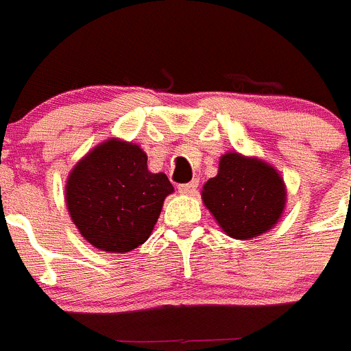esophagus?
<instances>
[{"label":"esophagus","instance_id":"1","mask_svg":"<svg viewBox=\"0 0 351 351\" xmlns=\"http://www.w3.org/2000/svg\"><path fill=\"white\" fill-rule=\"evenodd\" d=\"M197 186H199V180H192V182L189 183H180L178 185V191L180 194H195V191H197Z\"/></svg>","mask_w":351,"mask_h":351}]
</instances>
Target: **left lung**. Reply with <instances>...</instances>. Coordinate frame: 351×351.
I'll return each instance as SVG.
<instances>
[{
  "instance_id": "8db88e82",
  "label": "left lung",
  "mask_w": 351,
  "mask_h": 351,
  "mask_svg": "<svg viewBox=\"0 0 351 351\" xmlns=\"http://www.w3.org/2000/svg\"><path fill=\"white\" fill-rule=\"evenodd\" d=\"M202 202L228 237L247 241L279 221L286 208V185L265 160L227 152L218 175L202 186Z\"/></svg>"
}]
</instances>
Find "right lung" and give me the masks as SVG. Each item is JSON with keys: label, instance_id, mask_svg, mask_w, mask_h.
<instances>
[{"label": "right lung", "instance_id": "right-lung-1", "mask_svg": "<svg viewBox=\"0 0 351 351\" xmlns=\"http://www.w3.org/2000/svg\"><path fill=\"white\" fill-rule=\"evenodd\" d=\"M165 173H150L138 145L110 138L69 173L65 204L80 234L107 253H128L152 234L166 195Z\"/></svg>", "mask_w": 351, "mask_h": 351}]
</instances>
